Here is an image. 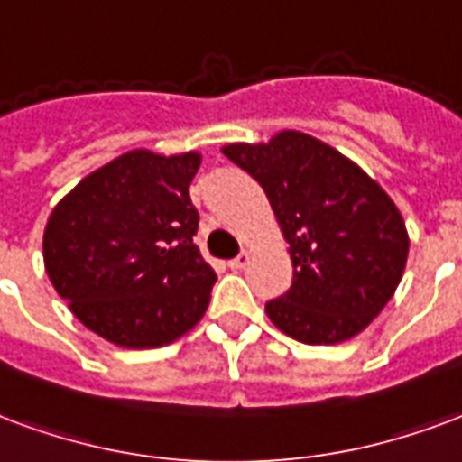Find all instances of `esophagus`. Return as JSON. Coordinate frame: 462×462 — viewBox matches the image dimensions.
<instances>
[{"instance_id":"obj_1","label":"esophagus","mask_w":462,"mask_h":462,"mask_svg":"<svg viewBox=\"0 0 462 462\" xmlns=\"http://www.w3.org/2000/svg\"><path fill=\"white\" fill-rule=\"evenodd\" d=\"M247 264H249V254H247V252H242V254H237V257L227 262V266H230V269H235V272H237V269H245V266H247Z\"/></svg>"}]
</instances>
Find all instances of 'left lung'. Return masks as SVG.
Masks as SVG:
<instances>
[{"label":"left lung","instance_id":"1","mask_svg":"<svg viewBox=\"0 0 462 462\" xmlns=\"http://www.w3.org/2000/svg\"><path fill=\"white\" fill-rule=\"evenodd\" d=\"M222 153L264 188L293 264L291 289L266 303L282 333L309 345L350 340L402 282L409 235L394 200L333 146L303 132Z\"/></svg>","mask_w":462,"mask_h":462}]
</instances>
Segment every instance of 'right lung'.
Instances as JSON below:
<instances>
[{"mask_svg": "<svg viewBox=\"0 0 462 462\" xmlns=\"http://www.w3.org/2000/svg\"><path fill=\"white\" fill-rule=\"evenodd\" d=\"M198 166L196 152H126L53 208L46 274L75 318L109 343L162 347L203 318L217 276L193 245L188 186Z\"/></svg>", "mask_w": 462, "mask_h": 462, "instance_id": "add662e5", "label": "right lung"}]
</instances>
